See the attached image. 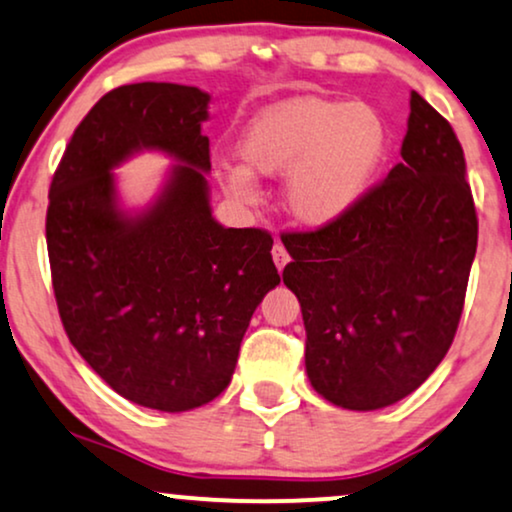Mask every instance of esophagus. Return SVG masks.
Segmentation results:
<instances>
[{
	"mask_svg": "<svg viewBox=\"0 0 512 512\" xmlns=\"http://www.w3.org/2000/svg\"><path fill=\"white\" fill-rule=\"evenodd\" d=\"M271 257H274V264L278 269H283L290 262V255H288V250L283 248V243H276L274 248H271Z\"/></svg>",
	"mask_w": 512,
	"mask_h": 512,
	"instance_id": "1",
	"label": "esophagus"
}]
</instances>
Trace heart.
Here are the masks:
<instances>
[{
  "label": "heart",
  "instance_id": "1",
  "mask_svg": "<svg viewBox=\"0 0 512 512\" xmlns=\"http://www.w3.org/2000/svg\"><path fill=\"white\" fill-rule=\"evenodd\" d=\"M385 146V122L364 103L295 99L252 120L238 148L250 170L267 177L290 171V215L307 226H326L364 196ZM224 184L231 196L252 198V177L243 167H229Z\"/></svg>",
  "mask_w": 512,
  "mask_h": 512
}]
</instances>
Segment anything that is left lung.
Instances as JSON below:
<instances>
[{
    "label": "left lung",
    "mask_w": 512,
    "mask_h": 512,
    "mask_svg": "<svg viewBox=\"0 0 512 512\" xmlns=\"http://www.w3.org/2000/svg\"><path fill=\"white\" fill-rule=\"evenodd\" d=\"M401 163L333 224L290 231L304 366L335 406L373 411L418 390L454 342L477 250L461 141L411 92Z\"/></svg>",
    "instance_id": "left-lung-1"
}]
</instances>
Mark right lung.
<instances>
[{
    "label": "right lung",
    "mask_w": 512,
    "mask_h": 512,
    "mask_svg": "<svg viewBox=\"0 0 512 512\" xmlns=\"http://www.w3.org/2000/svg\"><path fill=\"white\" fill-rule=\"evenodd\" d=\"M208 101L170 82L111 89L75 127L49 189L51 286L68 340L120 397L170 413L224 392L252 312L281 281L269 231L212 219ZM139 147L185 165L151 211L125 218L110 170Z\"/></svg>",
    "instance_id": "add662e5"
}]
</instances>
